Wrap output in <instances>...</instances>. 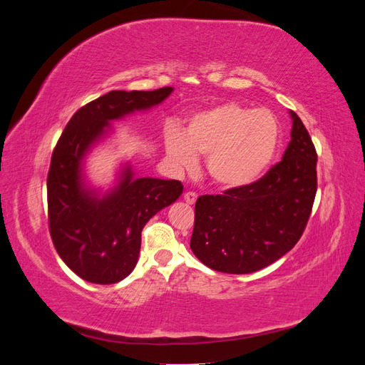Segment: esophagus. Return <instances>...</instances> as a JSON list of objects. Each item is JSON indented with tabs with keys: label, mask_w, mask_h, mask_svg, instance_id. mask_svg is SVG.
I'll use <instances>...</instances> for the list:
<instances>
[{
	"label": "esophagus",
	"mask_w": 365,
	"mask_h": 365,
	"mask_svg": "<svg viewBox=\"0 0 365 365\" xmlns=\"http://www.w3.org/2000/svg\"><path fill=\"white\" fill-rule=\"evenodd\" d=\"M196 197H197V195H196L195 192H187V193H184V201H185L187 204H195V202H196Z\"/></svg>",
	"instance_id": "34e87169"
}]
</instances>
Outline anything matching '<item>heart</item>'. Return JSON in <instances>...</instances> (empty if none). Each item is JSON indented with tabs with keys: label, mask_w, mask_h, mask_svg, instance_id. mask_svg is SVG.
Instances as JSON below:
<instances>
[{
	"label": "heart",
	"mask_w": 365,
	"mask_h": 365,
	"mask_svg": "<svg viewBox=\"0 0 365 365\" xmlns=\"http://www.w3.org/2000/svg\"><path fill=\"white\" fill-rule=\"evenodd\" d=\"M280 143L279 120L269 109H250L235 102L192 114L182 134L169 128L165 155L176 172L196 169L197 155H207V172L224 189H240L257 181L269 168Z\"/></svg>",
	"instance_id": "b5f03b06"
}]
</instances>
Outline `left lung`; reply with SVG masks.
I'll list each match as a JSON object with an SVG mask.
<instances>
[{
    "mask_svg": "<svg viewBox=\"0 0 365 365\" xmlns=\"http://www.w3.org/2000/svg\"><path fill=\"white\" fill-rule=\"evenodd\" d=\"M291 141L260 180L222 195L200 196L190 248L208 268L256 272L300 240L317 193V150L294 111Z\"/></svg>",
    "mask_w": 365,
    "mask_h": 365,
    "instance_id": "8db88e82",
    "label": "left lung"
}]
</instances>
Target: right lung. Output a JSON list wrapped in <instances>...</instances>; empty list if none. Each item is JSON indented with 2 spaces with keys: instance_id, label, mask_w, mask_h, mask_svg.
Instances as JSON below:
<instances>
[{
  "instance_id": "1",
  "label": "right lung",
  "mask_w": 365,
  "mask_h": 365,
  "mask_svg": "<svg viewBox=\"0 0 365 365\" xmlns=\"http://www.w3.org/2000/svg\"><path fill=\"white\" fill-rule=\"evenodd\" d=\"M173 91H109L71 117L53 150L47 176L53 245L81 279L113 284L135 268L141 230L182 193L176 180L135 178L126 164L118 184L101 196L85 184L83 158L111 129V121L160 105Z\"/></svg>"
}]
</instances>
